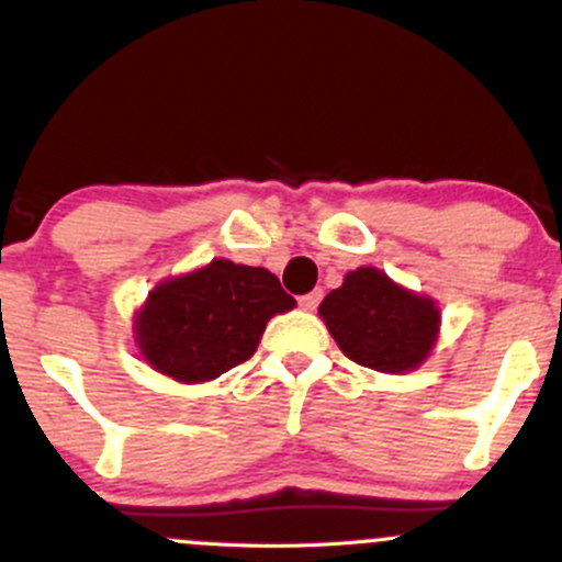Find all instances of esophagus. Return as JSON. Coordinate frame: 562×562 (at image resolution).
Returning a JSON list of instances; mask_svg holds the SVG:
<instances>
[{
  "mask_svg": "<svg viewBox=\"0 0 562 562\" xmlns=\"http://www.w3.org/2000/svg\"><path fill=\"white\" fill-rule=\"evenodd\" d=\"M321 296H323L321 291L304 293V296H299V307H302V310H307V313H313V310L317 307V304H321Z\"/></svg>",
  "mask_w": 562,
  "mask_h": 562,
  "instance_id": "obj_1",
  "label": "esophagus"
}]
</instances>
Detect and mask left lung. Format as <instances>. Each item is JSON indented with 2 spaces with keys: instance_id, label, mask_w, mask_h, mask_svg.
<instances>
[{
  "instance_id": "left-lung-1",
  "label": "left lung",
  "mask_w": 562,
  "mask_h": 562,
  "mask_svg": "<svg viewBox=\"0 0 562 562\" xmlns=\"http://www.w3.org/2000/svg\"><path fill=\"white\" fill-rule=\"evenodd\" d=\"M317 313L350 361L391 375L416 370L440 331L432 299L396 285L372 266L348 271Z\"/></svg>"
}]
</instances>
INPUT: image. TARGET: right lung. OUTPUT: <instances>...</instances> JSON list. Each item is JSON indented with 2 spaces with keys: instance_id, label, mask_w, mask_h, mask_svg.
<instances>
[{
  "instance_id": "obj_1",
  "label": "right lung",
  "mask_w": 562,
  "mask_h": 562,
  "mask_svg": "<svg viewBox=\"0 0 562 562\" xmlns=\"http://www.w3.org/2000/svg\"><path fill=\"white\" fill-rule=\"evenodd\" d=\"M293 307L271 271L217 258L149 293L135 342L151 370L173 381H214L258 350L269 317Z\"/></svg>"
}]
</instances>
